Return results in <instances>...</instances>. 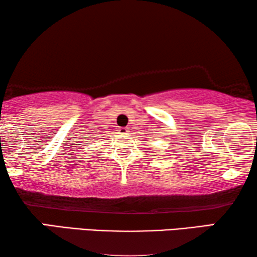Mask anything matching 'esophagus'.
I'll list each match as a JSON object with an SVG mask.
<instances>
[{
	"label": "esophagus",
	"mask_w": 257,
	"mask_h": 257,
	"mask_svg": "<svg viewBox=\"0 0 257 257\" xmlns=\"http://www.w3.org/2000/svg\"><path fill=\"white\" fill-rule=\"evenodd\" d=\"M128 132H129V129L125 128V127L119 128V134H122V135H123V134H128Z\"/></svg>",
	"instance_id": "1"
}]
</instances>
